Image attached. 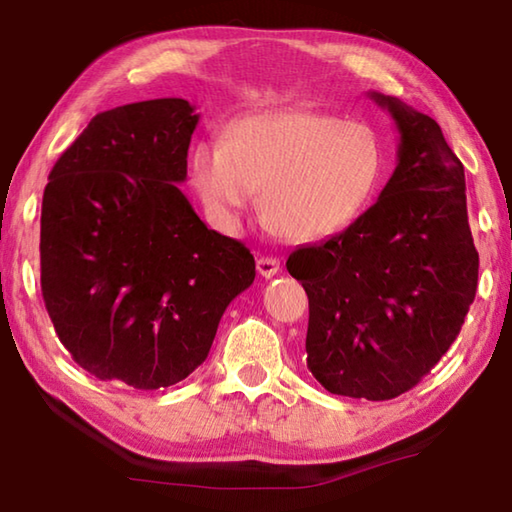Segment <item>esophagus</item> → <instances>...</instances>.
<instances>
[{
    "instance_id": "obj_1",
    "label": "esophagus",
    "mask_w": 512,
    "mask_h": 512,
    "mask_svg": "<svg viewBox=\"0 0 512 512\" xmlns=\"http://www.w3.org/2000/svg\"><path fill=\"white\" fill-rule=\"evenodd\" d=\"M257 273L262 277H273L280 273V259L277 257H257Z\"/></svg>"
}]
</instances>
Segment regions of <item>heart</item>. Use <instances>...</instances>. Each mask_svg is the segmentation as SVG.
I'll return each instance as SVG.
<instances>
[{"mask_svg": "<svg viewBox=\"0 0 512 512\" xmlns=\"http://www.w3.org/2000/svg\"><path fill=\"white\" fill-rule=\"evenodd\" d=\"M384 151L372 128L309 108L237 119L223 142L192 153V180L214 225L235 230L262 192L275 235L316 241L339 235L375 201Z\"/></svg>", "mask_w": 512, "mask_h": 512, "instance_id": "b5f03b06", "label": "heart"}]
</instances>
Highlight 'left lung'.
Instances as JSON below:
<instances>
[{
	"label": "left lung",
	"mask_w": 512,
	"mask_h": 512,
	"mask_svg": "<svg viewBox=\"0 0 512 512\" xmlns=\"http://www.w3.org/2000/svg\"><path fill=\"white\" fill-rule=\"evenodd\" d=\"M400 133L397 167L350 228L289 255L309 298L307 368L329 393L393 400L452 348L479 280L465 171L429 115L368 92Z\"/></svg>",
	"instance_id": "8db88e82"
}]
</instances>
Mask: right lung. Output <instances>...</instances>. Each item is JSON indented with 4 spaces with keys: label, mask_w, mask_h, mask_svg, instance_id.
Wrapping results in <instances>:
<instances>
[{
    "label": "right lung",
    "mask_w": 512,
    "mask_h": 512,
    "mask_svg": "<svg viewBox=\"0 0 512 512\" xmlns=\"http://www.w3.org/2000/svg\"><path fill=\"white\" fill-rule=\"evenodd\" d=\"M196 124L185 99L99 112L49 173L42 298L60 343L103 381H183L255 280L250 250L207 228L178 187Z\"/></svg>",
    "instance_id": "add662e5"
}]
</instances>
